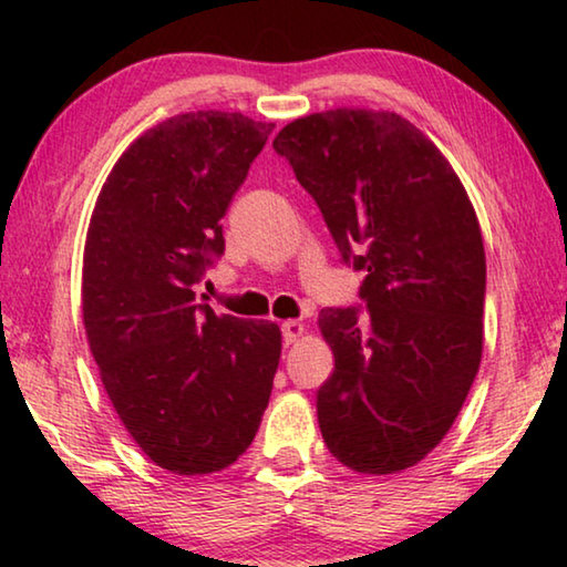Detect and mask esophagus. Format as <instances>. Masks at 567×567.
I'll list each match as a JSON object with an SVG mask.
<instances>
[{
    "instance_id": "esophagus-1",
    "label": "esophagus",
    "mask_w": 567,
    "mask_h": 567,
    "mask_svg": "<svg viewBox=\"0 0 567 567\" xmlns=\"http://www.w3.org/2000/svg\"><path fill=\"white\" fill-rule=\"evenodd\" d=\"M305 334V324L300 320H285L282 322V340L285 344L297 342Z\"/></svg>"
}]
</instances>
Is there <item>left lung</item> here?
<instances>
[{"mask_svg":"<svg viewBox=\"0 0 567 567\" xmlns=\"http://www.w3.org/2000/svg\"><path fill=\"white\" fill-rule=\"evenodd\" d=\"M272 147L290 162L344 262L354 307L318 318L334 370L318 390L330 453L354 473L417 465L453 427L483 358L485 247L463 182L398 112L338 107L295 120Z\"/></svg>","mask_w":567,"mask_h":567,"instance_id":"1","label":"left lung"}]
</instances>
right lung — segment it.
Masks as SVG:
<instances>
[{"instance_id": "obj_1", "label": "right lung", "mask_w": 567, "mask_h": 567, "mask_svg": "<svg viewBox=\"0 0 567 567\" xmlns=\"http://www.w3.org/2000/svg\"><path fill=\"white\" fill-rule=\"evenodd\" d=\"M272 122L239 112L175 114L114 162L94 203L82 315L112 408L152 463L209 475L255 440L280 364L275 322L195 300L223 217Z\"/></svg>"}]
</instances>
